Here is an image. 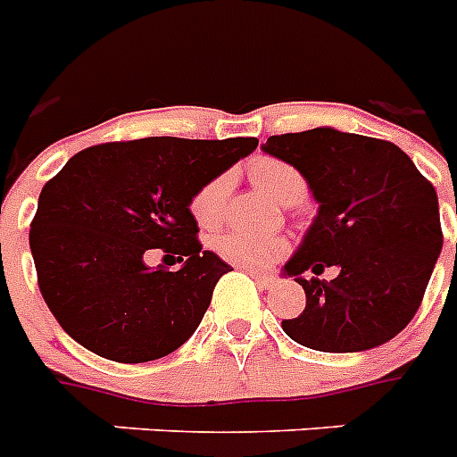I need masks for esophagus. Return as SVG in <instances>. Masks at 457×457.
<instances>
[{
    "label": "esophagus",
    "mask_w": 457,
    "mask_h": 457,
    "mask_svg": "<svg viewBox=\"0 0 457 457\" xmlns=\"http://www.w3.org/2000/svg\"><path fill=\"white\" fill-rule=\"evenodd\" d=\"M251 277H253L255 281H258V284H261L262 288H272L274 284H277V274H272V272H251Z\"/></svg>",
    "instance_id": "esophagus-1"
}]
</instances>
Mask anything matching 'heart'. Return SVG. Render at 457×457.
Listing matches in <instances>:
<instances>
[{"mask_svg":"<svg viewBox=\"0 0 457 457\" xmlns=\"http://www.w3.org/2000/svg\"><path fill=\"white\" fill-rule=\"evenodd\" d=\"M248 176L262 192L272 196L279 204L300 202L307 192L305 178L300 170L284 159L258 157L248 164ZM229 196V178L225 173L213 176L199 187L190 199V216L199 228H216L225 216ZM211 246L220 255L222 261L232 262L237 267H261L272 265L287 253V241L279 237H258L246 232H222L211 241Z\"/></svg>","mask_w":457,"mask_h":457,"instance_id":"b5f03b06","label":"heart"}]
</instances>
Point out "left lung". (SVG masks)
<instances>
[{
	"instance_id": "1",
	"label": "left lung",
	"mask_w": 457,
	"mask_h": 457,
	"mask_svg": "<svg viewBox=\"0 0 457 457\" xmlns=\"http://www.w3.org/2000/svg\"><path fill=\"white\" fill-rule=\"evenodd\" d=\"M262 150L295 166L319 202L284 267L307 295L284 333L319 352L392 340L418 312L444 246L432 183L395 143L336 129L270 136ZM326 266L338 270L331 282L302 279Z\"/></svg>"
}]
</instances>
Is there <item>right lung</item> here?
Returning <instances> with one entry per match:
<instances>
[{
    "label": "right lung",
    "mask_w": 457,
    "mask_h": 457,
    "mask_svg": "<svg viewBox=\"0 0 457 457\" xmlns=\"http://www.w3.org/2000/svg\"><path fill=\"white\" fill-rule=\"evenodd\" d=\"M258 147L255 138H140L77 152L42 187L29 222L37 284L55 321L98 357L143 363L196 331L222 274L202 251L190 199ZM152 247L184 262L152 270Z\"/></svg>",
    "instance_id": "1"
}]
</instances>
